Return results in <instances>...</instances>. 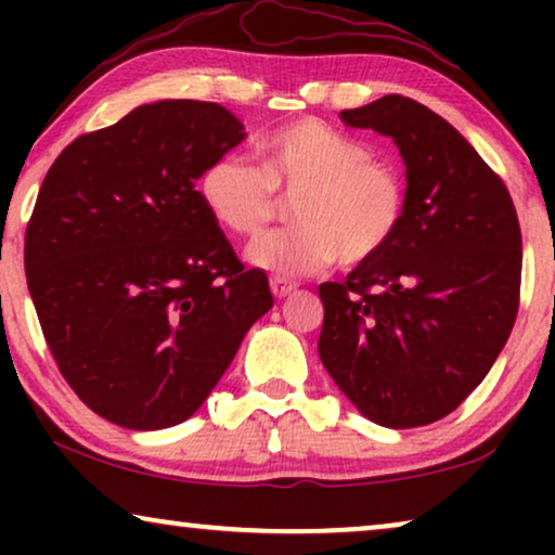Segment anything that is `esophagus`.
Returning <instances> with one entry per match:
<instances>
[{
  "instance_id": "obj_1",
  "label": "esophagus",
  "mask_w": 555,
  "mask_h": 555,
  "mask_svg": "<svg viewBox=\"0 0 555 555\" xmlns=\"http://www.w3.org/2000/svg\"><path fill=\"white\" fill-rule=\"evenodd\" d=\"M295 287H298V285H295L293 280H287V278H270V291H272V295H275V298H287V295H291Z\"/></svg>"
}]
</instances>
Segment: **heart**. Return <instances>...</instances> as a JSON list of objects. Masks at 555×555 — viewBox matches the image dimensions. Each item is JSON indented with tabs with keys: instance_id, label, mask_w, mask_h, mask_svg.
Wrapping results in <instances>:
<instances>
[{
	"instance_id": "obj_1",
	"label": "heart",
	"mask_w": 555,
	"mask_h": 555,
	"mask_svg": "<svg viewBox=\"0 0 555 555\" xmlns=\"http://www.w3.org/2000/svg\"><path fill=\"white\" fill-rule=\"evenodd\" d=\"M293 230L249 247V262L275 278L315 275L340 260H374L397 237L406 215L401 171L371 146L321 118H298L257 141V166L215 158L199 177V196L215 222L237 237H257L292 199Z\"/></svg>"
}]
</instances>
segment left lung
Listing matches in <instances>:
<instances>
[{
  "label": "left lung",
  "instance_id": "obj_1",
  "mask_svg": "<svg viewBox=\"0 0 555 555\" xmlns=\"http://www.w3.org/2000/svg\"><path fill=\"white\" fill-rule=\"evenodd\" d=\"M340 120L397 141L406 215L382 255L323 283L318 353L371 422L424 427L452 414L511 336L522 240L505 181L437 113L384 95Z\"/></svg>",
  "mask_w": 555,
  "mask_h": 555
}]
</instances>
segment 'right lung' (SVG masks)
<instances>
[{"mask_svg":"<svg viewBox=\"0 0 555 555\" xmlns=\"http://www.w3.org/2000/svg\"><path fill=\"white\" fill-rule=\"evenodd\" d=\"M242 139L219 103H151L78 135L42 181L29 295L60 374L118 427L189 420L272 308L268 275L242 264L194 189Z\"/></svg>","mask_w":555,"mask_h":555,"instance_id":"1","label":"right lung"}]
</instances>
